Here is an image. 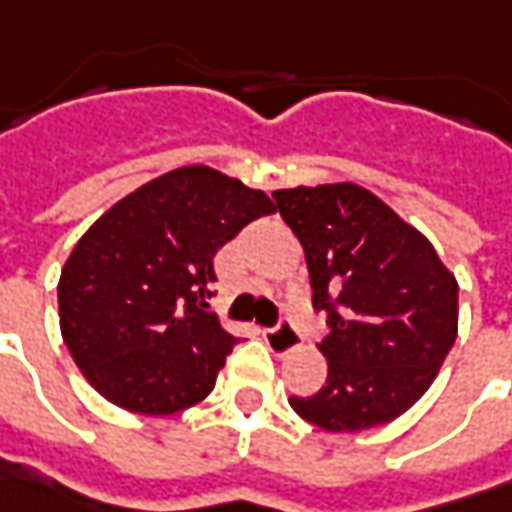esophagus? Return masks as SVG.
I'll return each mask as SVG.
<instances>
[{
    "label": "esophagus",
    "mask_w": 512,
    "mask_h": 512,
    "mask_svg": "<svg viewBox=\"0 0 512 512\" xmlns=\"http://www.w3.org/2000/svg\"><path fill=\"white\" fill-rule=\"evenodd\" d=\"M263 338H266V344H269V349L275 352V355H289L292 349H298L300 338L298 332L289 326V323H280V326H275V329H266L263 332Z\"/></svg>",
    "instance_id": "obj_1"
}]
</instances>
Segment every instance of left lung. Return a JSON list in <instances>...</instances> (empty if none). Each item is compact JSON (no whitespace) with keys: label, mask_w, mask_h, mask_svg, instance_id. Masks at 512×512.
<instances>
[{"label":"left lung","mask_w":512,"mask_h":512,"mask_svg":"<svg viewBox=\"0 0 512 512\" xmlns=\"http://www.w3.org/2000/svg\"><path fill=\"white\" fill-rule=\"evenodd\" d=\"M306 255L326 312L329 375L289 404L326 433H361L404 415L430 389L458 335V283L433 243L355 183L272 194Z\"/></svg>","instance_id":"8db88e82"}]
</instances>
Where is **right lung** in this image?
Returning <instances> with one entry per match:
<instances>
[{
  "label": "right lung",
  "mask_w": 512,
  "mask_h": 512,
  "mask_svg": "<svg viewBox=\"0 0 512 512\" xmlns=\"http://www.w3.org/2000/svg\"><path fill=\"white\" fill-rule=\"evenodd\" d=\"M275 203L209 166L125 194L79 237L59 275V329L85 381L140 415L214 389L237 338L212 315L214 255Z\"/></svg>",
  "instance_id": "add662e5"
}]
</instances>
